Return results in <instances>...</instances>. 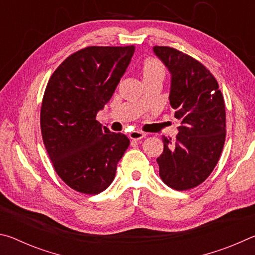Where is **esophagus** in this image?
Here are the masks:
<instances>
[{"label":"esophagus","mask_w":255,"mask_h":255,"mask_svg":"<svg viewBox=\"0 0 255 255\" xmlns=\"http://www.w3.org/2000/svg\"><path fill=\"white\" fill-rule=\"evenodd\" d=\"M145 136H146V133L143 131H139V130H133L131 132H129V138L133 140H140V139H143Z\"/></svg>","instance_id":"1"}]
</instances>
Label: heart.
<instances>
[{
  "mask_svg": "<svg viewBox=\"0 0 255 255\" xmlns=\"http://www.w3.org/2000/svg\"><path fill=\"white\" fill-rule=\"evenodd\" d=\"M143 76L145 79H150L155 76H164V67L158 60L154 58H149L145 60L143 65Z\"/></svg>",
  "mask_w": 255,
  "mask_h": 255,
  "instance_id": "heart-1",
  "label": "heart"
}]
</instances>
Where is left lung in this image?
<instances>
[{"instance_id": "8db88e82", "label": "left lung", "mask_w": 255, "mask_h": 255, "mask_svg": "<svg viewBox=\"0 0 255 255\" xmlns=\"http://www.w3.org/2000/svg\"><path fill=\"white\" fill-rule=\"evenodd\" d=\"M153 51L171 74L169 100L181 122L174 140L163 136L159 176L172 189L189 190L208 178L221 157L225 103L217 81L201 63L171 47L155 46Z\"/></svg>"}]
</instances>
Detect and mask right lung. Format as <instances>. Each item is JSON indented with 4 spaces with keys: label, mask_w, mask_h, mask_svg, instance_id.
<instances>
[{
    "label": "right lung",
    "mask_w": 255,
    "mask_h": 255,
    "mask_svg": "<svg viewBox=\"0 0 255 255\" xmlns=\"http://www.w3.org/2000/svg\"><path fill=\"white\" fill-rule=\"evenodd\" d=\"M135 46H92L76 51L51 75L42 99L40 127L55 171L68 187L98 195L115 179L128 137L97 122L124 76Z\"/></svg>",
    "instance_id": "right-lung-1"
}]
</instances>
